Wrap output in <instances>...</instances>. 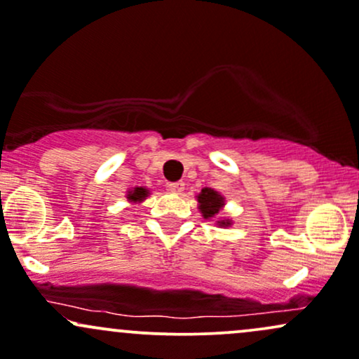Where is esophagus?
<instances>
[{"instance_id":"esophagus-1","label":"esophagus","mask_w":359,"mask_h":359,"mask_svg":"<svg viewBox=\"0 0 359 359\" xmlns=\"http://www.w3.org/2000/svg\"><path fill=\"white\" fill-rule=\"evenodd\" d=\"M168 188H169V191H171V193H176V195H180V193L184 190V183H183V181H176V183H169Z\"/></svg>"}]
</instances>
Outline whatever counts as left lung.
<instances>
[{
  "label": "left lung",
  "instance_id": "left-lung-1",
  "mask_svg": "<svg viewBox=\"0 0 359 359\" xmlns=\"http://www.w3.org/2000/svg\"><path fill=\"white\" fill-rule=\"evenodd\" d=\"M198 203L200 212L203 213L205 219H208V217L217 215L220 212V208L224 205V198L217 191L210 190V188H205L198 195ZM219 225H231V222H224L222 220V222H219Z\"/></svg>",
  "mask_w": 359,
  "mask_h": 359
}]
</instances>
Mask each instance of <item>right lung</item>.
<instances>
[{"label": "right lung", "instance_id": "right-lung-1", "mask_svg": "<svg viewBox=\"0 0 359 359\" xmlns=\"http://www.w3.org/2000/svg\"><path fill=\"white\" fill-rule=\"evenodd\" d=\"M147 193L149 191L146 190V188H135L134 191H128L127 198L130 201H142L147 196Z\"/></svg>", "mask_w": 359, "mask_h": 359}]
</instances>
